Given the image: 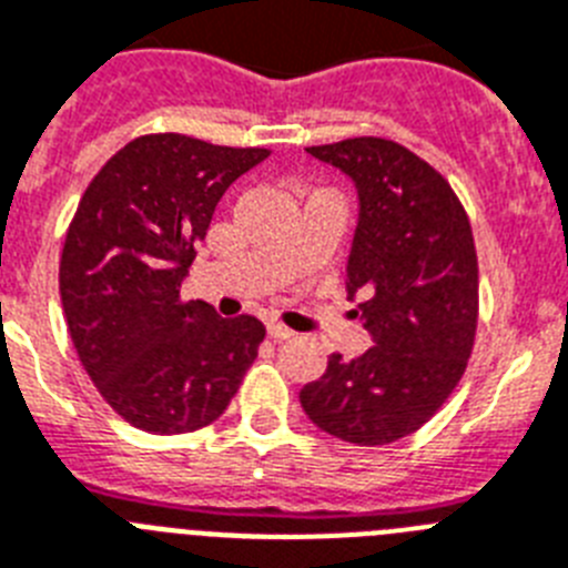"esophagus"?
<instances>
[{"label": "esophagus", "instance_id": "esophagus-1", "mask_svg": "<svg viewBox=\"0 0 568 568\" xmlns=\"http://www.w3.org/2000/svg\"><path fill=\"white\" fill-rule=\"evenodd\" d=\"M268 337H274V341H288V337H294V332L288 326H283V323H268Z\"/></svg>", "mask_w": 568, "mask_h": 568}]
</instances>
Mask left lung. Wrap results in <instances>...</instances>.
Returning <instances> with one entry per match:
<instances>
[{
	"label": "left lung",
	"mask_w": 568,
	"mask_h": 568,
	"mask_svg": "<svg viewBox=\"0 0 568 568\" xmlns=\"http://www.w3.org/2000/svg\"><path fill=\"white\" fill-rule=\"evenodd\" d=\"M357 187L346 292L375 346L328 357L300 404L328 436L389 445L436 416L468 369L479 321V265L459 195L416 152L387 138L308 146Z\"/></svg>",
	"instance_id": "left-lung-1"
}]
</instances>
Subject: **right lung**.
I'll list each match as a JSON object with an SVG mask.
<instances>
[{
	"label": "right lung",
	"instance_id": "add662e5",
	"mask_svg": "<svg viewBox=\"0 0 568 568\" xmlns=\"http://www.w3.org/2000/svg\"><path fill=\"white\" fill-rule=\"evenodd\" d=\"M265 159L155 132L114 152L80 199L60 256L63 314L103 402L138 430L207 427L254 364L265 326L181 300V280L219 199Z\"/></svg>",
	"mask_w": 568,
	"mask_h": 568
}]
</instances>
